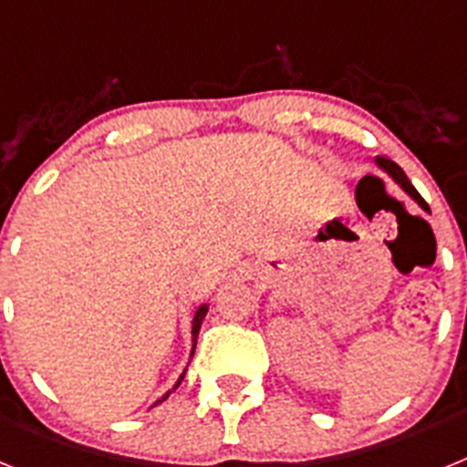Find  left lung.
Returning a JSON list of instances; mask_svg holds the SVG:
<instances>
[{"mask_svg":"<svg viewBox=\"0 0 467 467\" xmlns=\"http://www.w3.org/2000/svg\"><path fill=\"white\" fill-rule=\"evenodd\" d=\"M374 163H377V168L381 172H386L388 177H390V180H393L395 184H398L400 189H402L404 193H407V196L411 198V201H414L416 205H419L420 210H426V213H431V208H428V203L426 201H423V198H420V193L416 192L414 187H411V182H410V177L404 175V171L402 168L398 166V163H395V161H390V159H386V156H377V159H374ZM358 187H360V184H358ZM358 192V189H356Z\"/></svg>","mask_w":467,"mask_h":467,"instance_id":"8db88e82","label":"left lung"}]
</instances>
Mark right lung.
<instances>
[{"mask_svg":"<svg viewBox=\"0 0 467 467\" xmlns=\"http://www.w3.org/2000/svg\"><path fill=\"white\" fill-rule=\"evenodd\" d=\"M208 308H210V304H201V306L196 308V313H193V320H192V353H189V360H192V358H193V348H196V337H198V329H201V325H203V317L208 316ZM184 372H187V367H184ZM184 372L180 374V379H177V381H175V386H172L171 390H168L166 395H161V398L156 400V402L151 404V407H156V404H161V402H163V400H166L168 395H171L172 390H175V388L180 386V383H182V379H184Z\"/></svg>","mask_w":467,"mask_h":467,"instance_id":"obj_1","label":"right lung"}]
</instances>
